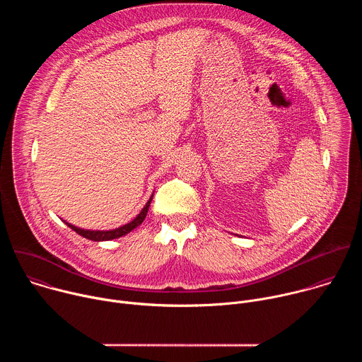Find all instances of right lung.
Instances as JSON below:
<instances>
[{"label":"right lung","instance_id":"add662e5","mask_svg":"<svg viewBox=\"0 0 362 362\" xmlns=\"http://www.w3.org/2000/svg\"><path fill=\"white\" fill-rule=\"evenodd\" d=\"M153 199V194L150 196V199L147 200V203L144 204V208L141 209V212L129 223L120 226V228H116V229H112V230H90V229H81V228H77L69 222H66V225L69 228H71L74 232H77L80 236L86 238V239H90V240H94V242H103V240H112V239H117V238H122L127 233H130L133 229H136L139 225H141V222L144 221L146 215H147V211H148V206H150V202Z\"/></svg>","mask_w":362,"mask_h":362}]
</instances>
